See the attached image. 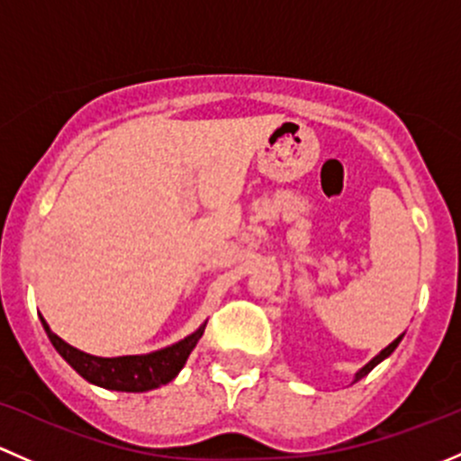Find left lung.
I'll list each match as a JSON object with an SVG mask.
<instances>
[{
    "label": "left lung",
    "instance_id": "8db88e82",
    "mask_svg": "<svg viewBox=\"0 0 461 461\" xmlns=\"http://www.w3.org/2000/svg\"><path fill=\"white\" fill-rule=\"evenodd\" d=\"M400 341H402V337H397V339H395V341H393V344H388V346H386V348H384V350H382V353H379V355H377V357H375V359H371V362H368V364H366V366H364V368H362V371H359L357 375H355V382H359V379H362V377H364V375H368V373H371V371H373V368H375V366H377V364H379V362H382V359H386V357H388V355H391V353H393V350H395V348H397V344H400Z\"/></svg>",
    "mask_w": 461,
    "mask_h": 461
}]
</instances>
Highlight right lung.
Segmentation results:
<instances>
[{
	"label": "right lung",
	"instance_id": "right-lung-1",
	"mask_svg": "<svg viewBox=\"0 0 461 461\" xmlns=\"http://www.w3.org/2000/svg\"><path fill=\"white\" fill-rule=\"evenodd\" d=\"M46 335L53 341L55 350L75 368L84 379L97 386L111 388V391H126V393H144L150 388H158L161 384H168L182 366L186 364L188 355L195 348L199 337L203 335V329L188 335L186 339L168 346V348L158 350L150 355H126V357H93V355L82 353L59 339L53 330L49 329L44 320Z\"/></svg>",
	"mask_w": 461,
	"mask_h": 461
}]
</instances>
